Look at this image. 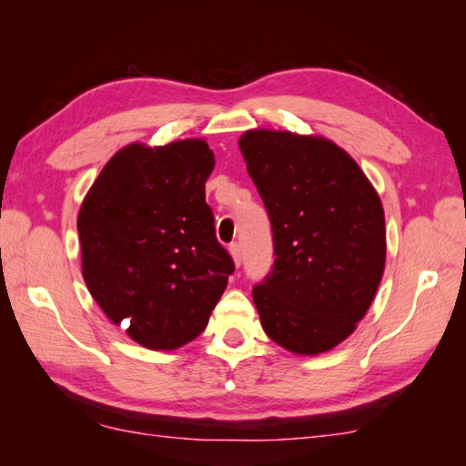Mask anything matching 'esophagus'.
Listing matches in <instances>:
<instances>
[{"label": "esophagus", "mask_w": 466, "mask_h": 466, "mask_svg": "<svg viewBox=\"0 0 466 466\" xmlns=\"http://www.w3.org/2000/svg\"><path fill=\"white\" fill-rule=\"evenodd\" d=\"M230 256H232V260H234V264L236 266H240L242 264V252H240V244L238 242H234V244H230Z\"/></svg>", "instance_id": "esophagus-1"}]
</instances>
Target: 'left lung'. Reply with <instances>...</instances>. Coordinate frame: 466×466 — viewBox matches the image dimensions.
<instances>
[{"label": "left lung", "mask_w": 466, "mask_h": 466, "mask_svg": "<svg viewBox=\"0 0 466 466\" xmlns=\"http://www.w3.org/2000/svg\"><path fill=\"white\" fill-rule=\"evenodd\" d=\"M238 146L272 224V272L252 290L262 329L294 354L329 352L356 330L380 284V198L326 137L248 130Z\"/></svg>", "instance_id": "left-lung-1"}]
</instances>
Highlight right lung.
Here are the masks:
<instances>
[{"label": "right lung", "instance_id": "obj_1", "mask_svg": "<svg viewBox=\"0 0 466 466\" xmlns=\"http://www.w3.org/2000/svg\"><path fill=\"white\" fill-rule=\"evenodd\" d=\"M206 140L130 144L86 194L77 234L87 290L150 350H174L208 326L234 262L216 240Z\"/></svg>", "mask_w": 466, "mask_h": 466}]
</instances>
